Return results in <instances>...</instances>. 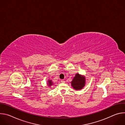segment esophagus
Returning <instances> with one entry per match:
<instances>
[{"label":"esophagus","instance_id":"1","mask_svg":"<svg viewBox=\"0 0 125 125\" xmlns=\"http://www.w3.org/2000/svg\"><path fill=\"white\" fill-rule=\"evenodd\" d=\"M61 83H65V81L63 80H61Z\"/></svg>","mask_w":125,"mask_h":125}]
</instances>
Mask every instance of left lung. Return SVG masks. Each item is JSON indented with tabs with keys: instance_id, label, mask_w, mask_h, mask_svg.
Wrapping results in <instances>:
<instances>
[{
	"instance_id": "1",
	"label": "left lung",
	"mask_w": 125,
	"mask_h": 125,
	"mask_svg": "<svg viewBox=\"0 0 125 125\" xmlns=\"http://www.w3.org/2000/svg\"><path fill=\"white\" fill-rule=\"evenodd\" d=\"M85 82L86 79L84 76L77 73L71 82V86L75 90H81L84 87Z\"/></svg>"
}]
</instances>
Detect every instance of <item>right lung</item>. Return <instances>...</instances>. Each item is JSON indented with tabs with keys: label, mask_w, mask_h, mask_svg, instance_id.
Instances as JSON below:
<instances>
[{
	"label": "right lung",
	"mask_w": 125,
	"mask_h": 125,
	"mask_svg": "<svg viewBox=\"0 0 125 125\" xmlns=\"http://www.w3.org/2000/svg\"><path fill=\"white\" fill-rule=\"evenodd\" d=\"M53 82L51 81V80H48V81H47V85L48 86H52V85H53Z\"/></svg>",
	"instance_id": "1"
}]
</instances>
